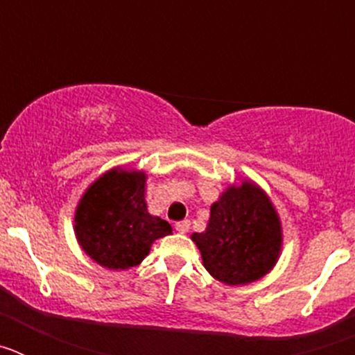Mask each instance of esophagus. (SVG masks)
<instances>
[{
  "instance_id": "esophagus-1",
  "label": "esophagus",
  "mask_w": 355,
  "mask_h": 355,
  "mask_svg": "<svg viewBox=\"0 0 355 355\" xmlns=\"http://www.w3.org/2000/svg\"><path fill=\"white\" fill-rule=\"evenodd\" d=\"M175 231L181 234L188 233L190 231V222L188 220H181V222H175Z\"/></svg>"
}]
</instances>
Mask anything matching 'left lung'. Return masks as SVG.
Instances as JSON below:
<instances>
[{
  "label": "left lung",
  "mask_w": 355,
  "mask_h": 355,
  "mask_svg": "<svg viewBox=\"0 0 355 355\" xmlns=\"http://www.w3.org/2000/svg\"><path fill=\"white\" fill-rule=\"evenodd\" d=\"M190 238L209 275L227 286H247L270 274L284 240L270 196L249 178L227 184L211 205L206 231Z\"/></svg>",
  "instance_id": "1"
}]
</instances>
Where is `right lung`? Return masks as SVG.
<instances>
[{
	"label": "right lung",
	"mask_w": 355,
	"mask_h": 355,
	"mask_svg": "<svg viewBox=\"0 0 355 355\" xmlns=\"http://www.w3.org/2000/svg\"><path fill=\"white\" fill-rule=\"evenodd\" d=\"M146 171L110 168L87 187L74 209V234L87 256L108 270H128L146 259L159 238L172 234L167 220L150 215Z\"/></svg>",
	"instance_id": "1"
}]
</instances>
